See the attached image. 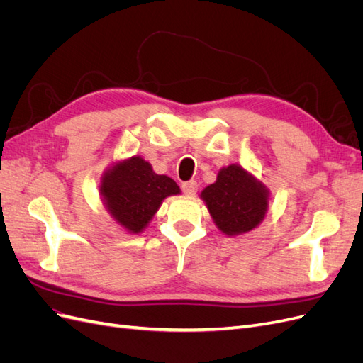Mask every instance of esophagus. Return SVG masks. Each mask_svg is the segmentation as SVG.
Here are the masks:
<instances>
[{
	"label": "esophagus",
	"mask_w": 363,
	"mask_h": 363,
	"mask_svg": "<svg viewBox=\"0 0 363 363\" xmlns=\"http://www.w3.org/2000/svg\"><path fill=\"white\" fill-rule=\"evenodd\" d=\"M182 191H183L184 194H188V195H195L196 191H199V184H196L195 180L184 182V183L182 184Z\"/></svg>",
	"instance_id": "34e87169"
}]
</instances>
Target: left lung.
<instances>
[{
	"label": "left lung",
	"instance_id": "8db88e82",
	"mask_svg": "<svg viewBox=\"0 0 363 363\" xmlns=\"http://www.w3.org/2000/svg\"><path fill=\"white\" fill-rule=\"evenodd\" d=\"M216 227L228 236L256 228L268 211V189L239 164L218 172L216 182L201 192Z\"/></svg>",
	"mask_w": 363,
	"mask_h": 363
}]
</instances>
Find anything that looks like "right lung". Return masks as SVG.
<instances>
[{"instance_id":"right-lung-1","label":"right lung","mask_w":363,"mask_h":363,"mask_svg":"<svg viewBox=\"0 0 363 363\" xmlns=\"http://www.w3.org/2000/svg\"><path fill=\"white\" fill-rule=\"evenodd\" d=\"M100 191L107 211L130 233H140L169 195L180 188L168 175H159L142 157L118 162L104 172Z\"/></svg>"}]
</instances>
